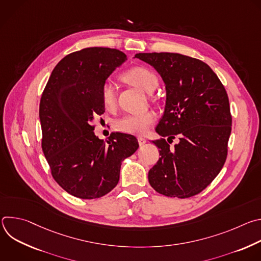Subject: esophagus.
<instances>
[{
  "label": "esophagus",
  "instance_id": "1",
  "mask_svg": "<svg viewBox=\"0 0 261 261\" xmlns=\"http://www.w3.org/2000/svg\"><path fill=\"white\" fill-rule=\"evenodd\" d=\"M137 139H138V143H139L140 145H142V144H144V143L146 142V139H145L144 137H142V136H139Z\"/></svg>",
  "mask_w": 261,
  "mask_h": 261
}]
</instances>
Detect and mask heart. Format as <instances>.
Wrapping results in <instances>:
<instances>
[{"instance_id": "b5f03b06", "label": "heart", "mask_w": 261, "mask_h": 261, "mask_svg": "<svg viewBox=\"0 0 261 261\" xmlns=\"http://www.w3.org/2000/svg\"><path fill=\"white\" fill-rule=\"evenodd\" d=\"M123 79L140 89L141 91L151 94L158 85L156 74L146 67L135 66L127 70L123 74ZM102 102L107 109L114 108L117 104V92L113 83L105 82L101 89ZM155 122V115L152 111H144L136 115H125L115 121L117 130L130 134H144Z\"/></svg>"}]
</instances>
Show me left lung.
<instances>
[{
    "instance_id": "obj_1",
    "label": "left lung",
    "mask_w": 261,
    "mask_h": 261,
    "mask_svg": "<svg viewBox=\"0 0 261 261\" xmlns=\"http://www.w3.org/2000/svg\"><path fill=\"white\" fill-rule=\"evenodd\" d=\"M135 58L154 67L165 84V109L156 132L167 140L179 137L172 148L165 139L153 141L161 157L148 171V181L168 197L194 196L213 181L227 157L231 132L227 93L200 60L172 53Z\"/></svg>"
}]
</instances>
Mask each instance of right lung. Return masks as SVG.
Instances as JSON below:
<instances>
[{
  "label": "right lung",
  "mask_w": 261,
  "mask_h": 261,
  "mask_svg": "<svg viewBox=\"0 0 261 261\" xmlns=\"http://www.w3.org/2000/svg\"><path fill=\"white\" fill-rule=\"evenodd\" d=\"M127 57L107 47H88L63 58L40 100L42 150L55 180L69 194L99 198L119 182L122 161L138 148L130 134L94 133L93 121L105 111L101 89Z\"/></svg>",
  "instance_id": "right-lung-1"
}]
</instances>
